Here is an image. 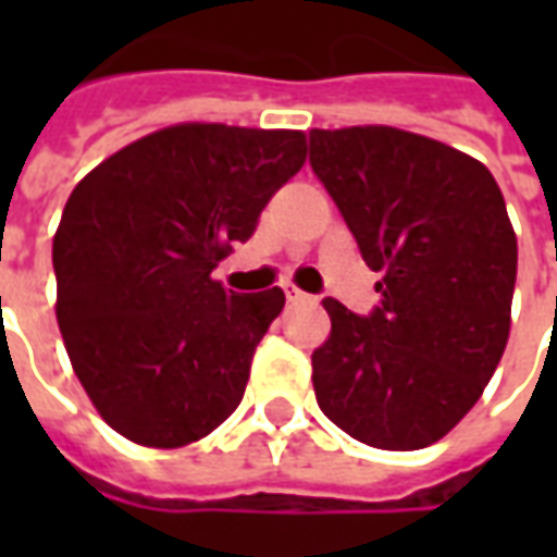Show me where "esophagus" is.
<instances>
[{"label": "esophagus", "mask_w": 557, "mask_h": 557, "mask_svg": "<svg viewBox=\"0 0 557 557\" xmlns=\"http://www.w3.org/2000/svg\"><path fill=\"white\" fill-rule=\"evenodd\" d=\"M283 292H286V298H289V301H310V295L298 289V286H286Z\"/></svg>", "instance_id": "34e87169"}]
</instances>
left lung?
Masks as SVG:
<instances>
[{
  "label": "left lung",
  "mask_w": 557,
  "mask_h": 557,
  "mask_svg": "<svg viewBox=\"0 0 557 557\" xmlns=\"http://www.w3.org/2000/svg\"><path fill=\"white\" fill-rule=\"evenodd\" d=\"M310 163L367 265L385 271L367 319L322 301L319 409L370 447H430L478 403L510 337L516 232L502 190L466 151L387 125L310 131Z\"/></svg>",
  "instance_id": "left-lung-1"
}]
</instances>
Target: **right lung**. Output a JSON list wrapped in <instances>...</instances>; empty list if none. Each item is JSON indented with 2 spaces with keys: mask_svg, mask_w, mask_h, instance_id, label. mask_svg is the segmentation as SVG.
<instances>
[{
  "mask_svg": "<svg viewBox=\"0 0 557 557\" xmlns=\"http://www.w3.org/2000/svg\"><path fill=\"white\" fill-rule=\"evenodd\" d=\"M304 160V131L182 122L119 148L67 196L55 319L79 385L119 435L170 450L238 409L286 295H235L211 271Z\"/></svg>",
  "mask_w": 557,
  "mask_h": 557,
  "instance_id": "1",
  "label": "right lung"
}]
</instances>
